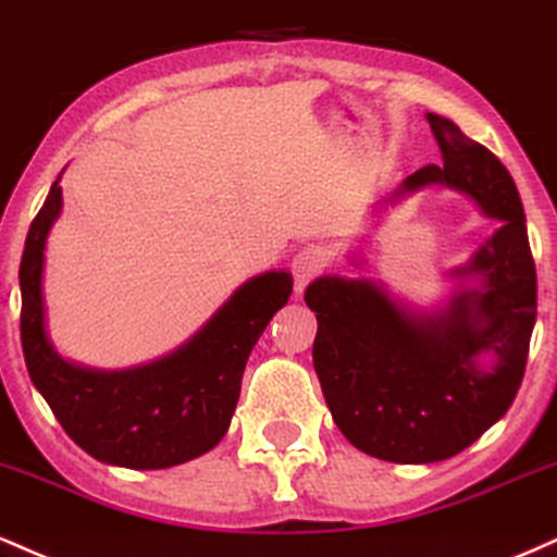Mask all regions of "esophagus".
I'll list each match as a JSON object with an SVG mask.
<instances>
[{
  "label": "esophagus",
  "mask_w": 557,
  "mask_h": 557,
  "mask_svg": "<svg viewBox=\"0 0 557 557\" xmlns=\"http://www.w3.org/2000/svg\"><path fill=\"white\" fill-rule=\"evenodd\" d=\"M331 265V255L318 245H307L294 255L292 260V276H294V289L302 294L310 281H315L325 268Z\"/></svg>",
  "instance_id": "esophagus-1"
}]
</instances>
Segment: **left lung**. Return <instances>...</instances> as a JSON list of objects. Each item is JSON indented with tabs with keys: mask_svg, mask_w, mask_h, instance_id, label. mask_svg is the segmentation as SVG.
<instances>
[{
	"mask_svg": "<svg viewBox=\"0 0 557 557\" xmlns=\"http://www.w3.org/2000/svg\"><path fill=\"white\" fill-rule=\"evenodd\" d=\"M428 122L443 163L407 176L394 198L443 182L500 221L456 271L476 273L480 289L461 292L435 318H411L368 278L325 276L305 292L318 318L312 364L333 422L355 448L396 463L450 459L506 414L537 320V271L511 174L446 116ZM480 354L496 357L493 371Z\"/></svg>",
	"mask_w": 557,
	"mask_h": 557,
	"instance_id": "left-lung-1",
	"label": "left lung"
}]
</instances>
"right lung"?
Instances as JSON below:
<instances>
[{"instance_id":"1","label":"right lung","mask_w":557,"mask_h":557,"mask_svg":"<svg viewBox=\"0 0 557 557\" xmlns=\"http://www.w3.org/2000/svg\"><path fill=\"white\" fill-rule=\"evenodd\" d=\"M62 211V187L33 219L20 260V342L33 385L85 454L127 469H166L211 450L226 435L242 372L260 333L292 294L284 271L247 281L174 355L146 368L96 372L57 355L44 329V247Z\"/></svg>"}]
</instances>
